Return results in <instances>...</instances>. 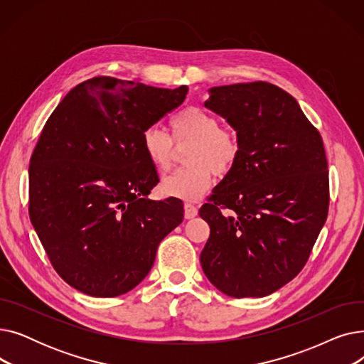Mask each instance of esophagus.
Returning a JSON list of instances; mask_svg holds the SVG:
<instances>
[{
    "instance_id": "obj_1",
    "label": "esophagus",
    "mask_w": 364,
    "mask_h": 364,
    "mask_svg": "<svg viewBox=\"0 0 364 364\" xmlns=\"http://www.w3.org/2000/svg\"><path fill=\"white\" fill-rule=\"evenodd\" d=\"M198 215V208L193 203H184V217L187 220H192Z\"/></svg>"
}]
</instances>
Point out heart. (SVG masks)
Listing matches in <instances>:
<instances>
[{
  "mask_svg": "<svg viewBox=\"0 0 364 364\" xmlns=\"http://www.w3.org/2000/svg\"><path fill=\"white\" fill-rule=\"evenodd\" d=\"M171 136L158 127H149L141 136L144 155L151 166L164 172L176 155V146L188 144L184 161L188 164L166 176L162 192L169 198L198 200L215 183L217 174L230 172L242 151L237 132L220 127V121L205 109L188 106L171 118Z\"/></svg>",
  "mask_w": 364,
  "mask_h": 364,
  "instance_id": "heart-1",
  "label": "heart"
}]
</instances>
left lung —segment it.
<instances>
[{
	"label": "left lung",
	"mask_w": 364,
	"mask_h": 364,
	"mask_svg": "<svg viewBox=\"0 0 364 364\" xmlns=\"http://www.w3.org/2000/svg\"><path fill=\"white\" fill-rule=\"evenodd\" d=\"M205 106L237 131L242 151L199 209L211 228L203 273L228 296L270 295L304 269L328 218L321 136L270 82L214 87Z\"/></svg>",
	"instance_id": "obj_1"
}]
</instances>
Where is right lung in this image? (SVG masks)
<instances>
[{"instance_id":"add662e5","label":"right lung","mask_w":364,"mask_h":364,"mask_svg":"<svg viewBox=\"0 0 364 364\" xmlns=\"http://www.w3.org/2000/svg\"><path fill=\"white\" fill-rule=\"evenodd\" d=\"M187 90L95 76L47 119L31 156L29 217L53 269L76 291L112 298L136 288L183 221L178 199H147L159 180L141 136Z\"/></svg>"}]
</instances>
